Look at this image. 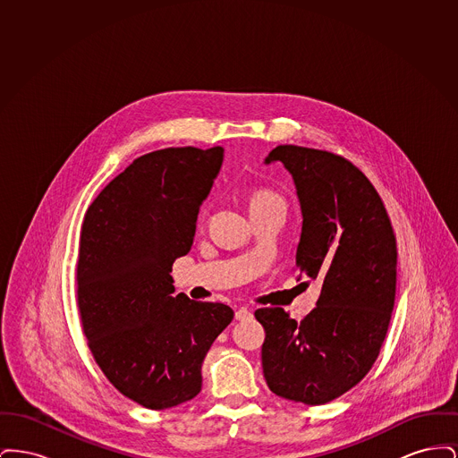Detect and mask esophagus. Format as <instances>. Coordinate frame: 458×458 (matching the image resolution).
Segmentation results:
<instances>
[{"label":"esophagus","mask_w":458,"mask_h":458,"mask_svg":"<svg viewBox=\"0 0 458 458\" xmlns=\"http://www.w3.org/2000/svg\"><path fill=\"white\" fill-rule=\"evenodd\" d=\"M252 318V312L247 309V307H240L237 309V312H235V319L237 321H247V319H250Z\"/></svg>","instance_id":"obj_1"}]
</instances>
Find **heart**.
<instances>
[{"label":"heart","instance_id":"heart-1","mask_svg":"<svg viewBox=\"0 0 458 458\" xmlns=\"http://www.w3.org/2000/svg\"><path fill=\"white\" fill-rule=\"evenodd\" d=\"M269 204H284V199L278 196L276 192H273V191H267V189H259V191L252 192L250 200H249V206H250V209H256V208H264V206H269ZM199 221H204V215H202V213L199 215Z\"/></svg>","mask_w":458,"mask_h":458}]
</instances>
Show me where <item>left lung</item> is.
I'll return each mask as SVG.
<instances>
[{
	"label": "left lung",
	"instance_id": "obj_1",
	"mask_svg": "<svg viewBox=\"0 0 458 458\" xmlns=\"http://www.w3.org/2000/svg\"><path fill=\"white\" fill-rule=\"evenodd\" d=\"M302 209L297 269L323 288L301 323L282 307L258 309L266 331L262 372L269 390L307 405L327 403L369 372L386 338L396 290V239L386 208L340 154L278 146Z\"/></svg>",
	"mask_w": 458,
	"mask_h": 458
}]
</instances>
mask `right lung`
Listing matches in <instances>:
<instances>
[{"mask_svg":"<svg viewBox=\"0 0 458 458\" xmlns=\"http://www.w3.org/2000/svg\"><path fill=\"white\" fill-rule=\"evenodd\" d=\"M223 148H168L137 157L89 206L77 264L88 347L109 383L163 411L200 392L202 360L233 310L174 292L176 258L194 242L197 215Z\"/></svg>","mask_w":458,"mask_h":458,"instance_id":"1","label":"right lung"}]
</instances>
